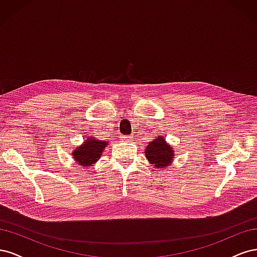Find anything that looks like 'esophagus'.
Instances as JSON below:
<instances>
[{"mask_svg": "<svg viewBox=\"0 0 257 257\" xmlns=\"http://www.w3.org/2000/svg\"><path fill=\"white\" fill-rule=\"evenodd\" d=\"M120 138H121V142H125V143L133 141V136L132 135H124V136H121Z\"/></svg>", "mask_w": 257, "mask_h": 257, "instance_id": "esophagus-1", "label": "esophagus"}]
</instances>
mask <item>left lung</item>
I'll return each mask as SVG.
<instances>
[{"instance_id":"obj_1","label":"left lung","mask_w":257,"mask_h":257,"mask_svg":"<svg viewBox=\"0 0 257 257\" xmlns=\"http://www.w3.org/2000/svg\"><path fill=\"white\" fill-rule=\"evenodd\" d=\"M145 155L148 162L157 169H163L172 165L176 157L173 146L169 145L165 137L161 135L155 137L145 147Z\"/></svg>"}]
</instances>
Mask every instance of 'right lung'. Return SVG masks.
I'll return each mask as SVG.
<instances>
[{
	"label": "right lung",
	"instance_id": "right-lung-1",
	"mask_svg": "<svg viewBox=\"0 0 257 257\" xmlns=\"http://www.w3.org/2000/svg\"><path fill=\"white\" fill-rule=\"evenodd\" d=\"M108 146L107 142L98 141L95 137H84V142L72 151L74 161L81 167H91L96 163Z\"/></svg>",
	"mask_w": 257,
	"mask_h": 257
}]
</instances>
